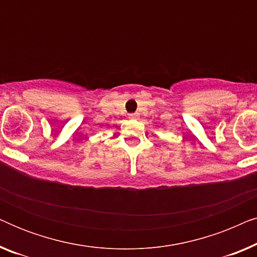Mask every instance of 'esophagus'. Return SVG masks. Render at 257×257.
I'll return each instance as SVG.
<instances>
[{"label": "esophagus", "mask_w": 257, "mask_h": 257, "mask_svg": "<svg viewBox=\"0 0 257 257\" xmlns=\"http://www.w3.org/2000/svg\"><path fill=\"white\" fill-rule=\"evenodd\" d=\"M128 118L133 119V120H136V119L139 118V114L138 113H131V114H128Z\"/></svg>", "instance_id": "esophagus-1"}]
</instances>
